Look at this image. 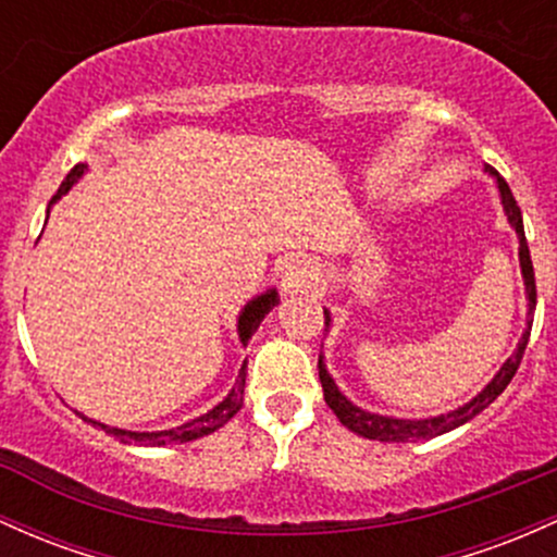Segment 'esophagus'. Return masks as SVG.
Returning a JSON list of instances; mask_svg holds the SVG:
<instances>
[{
    "mask_svg": "<svg viewBox=\"0 0 557 557\" xmlns=\"http://www.w3.org/2000/svg\"><path fill=\"white\" fill-rule=\"evenodd\" d=\"M315 268L308 260H292L281 271V292H284V297L305 295V292L315 286Z\"/></svg>",
    "mask_w": 557,
    "mask_h": 557,
    "instance_id": "34e87169",
    "label": "esophagus"
}]
</instances>
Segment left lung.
<instances>
[{"label": "left lung", "mask_w": 557, "mask_h": 557, "mask_svg": "<svg viewBox=\"0 0 557 557\" xmlns=\"http://www.w3.org/2000/svg\"><path fill=\"white\" fill-rule=\"evenodd\" d=\"M484 173L495 176L497 181V191H499V202H503L505 218H508L510 228L518 234V260H521V276H523V286H527V329H523L521 342H518L516 352L510 355L508 360L503 362V368L495 373V379L479 392L471 403L460 405V408L449 410V413L442 416H431V418H395V416H379L371 413V410H362L355 403L342 395L336 381L331 379V373L326 371V362H323V355L318 358V376H321L323 384V399L334 416L339 418L342 426H347L349 431H355L358 436H366V440H376V442H416V440H434V436L447 434V431L463 426V423L476 418L481 410L490 408L495 399L503 395L505 386L510 384V379L516 376L518 366H521L523 349L529 345V334H531V323H534V310H536V284H534V265H531V255H529V245H527V234H523V218H521V208L516 205L513 191L510 186L505 184V178L499 176L492 165H484ZM326 315V329L331 326V312L323 310Z\"/></svg>", "instance_id": "obj_1"}]
</instances>
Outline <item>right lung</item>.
<instances>
[{
	"instance_id": "1",
	"label": "right lung",
	"mask_w": 557,
	"mask_h": 557,
	"mask_svg": "<svg viewBox=\"0 0 557 557\" xmlns=\"http://www.w3.org/2000/svg\"><path fill=\"white\" fill-rule=\"evenodd\" d=\"M84 173H86V165H84V162H78V165L73 168V171L65 176V181H62V184H60L58 195L52 197L49 208H52V205L58 202L62 195H67V191H71V186L76 184V181L84 176ZM49 208H47V218H49ZM276 305H278V292L276 289H268V292H262V295L249 299L245 308H242L239 321H236V331H239V342H242V345H247V342L252 339V334H255V331H258V326L262 323V318H265L268 312L276 308ZM245 381H247V360L242 362L239 376H236V384L231 386L228 395L223 397L221 403L215 405V408L208 410V413L197 416L195 421L181 423V426H176V429H165V431H126V429L104 426V423L94 421V418H86V416H84V421H89V423H94V426L104 429V431H108V434H112V436H115V440H121V442H136V445H147V447L184 445V442L199 440V436H208V434H212V431L226 426L231 418L239 413L242 403H245Z\"/></svg>"
}]
</instances>
